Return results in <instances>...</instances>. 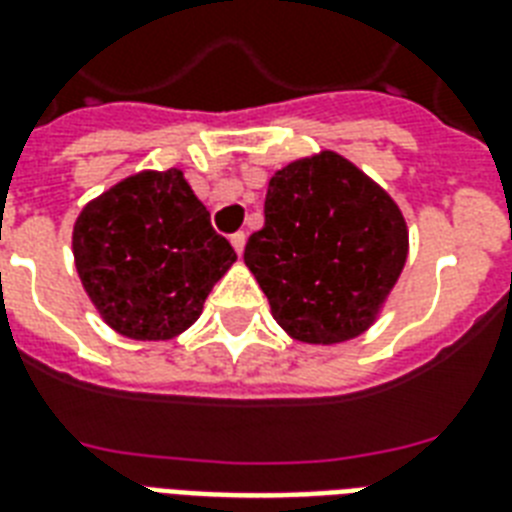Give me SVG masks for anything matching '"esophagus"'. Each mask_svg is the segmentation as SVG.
<instances>
[{"label":"esophagus","instance_id":"obj_1","mask_svg":"<svg viewBox=\"0 0 512 512\" xmlns=\"http://www.w3.org/2000/svg\"><path fill=\"white\" fill-rule=\"evenodd\" d=\"M231 244H233V249H236V255H241V252H244V244H247V233L244 231L233 233Z\"/></svg>","mask_w":512,"mask_h":512}]
</instances>
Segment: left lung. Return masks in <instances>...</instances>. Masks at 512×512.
<instances>
[{
	"label": "left lung",
	"mask_w": 512,
	"mask_h": 512,
	"mask_svg": "<svg viewBox=\"0 0 512 512\" xmlns=\"http://www.w3.org/2000/svg\"><path fill=\"white\" fill-rule=\"evenodd\" d=\"M409 233L380 185L335 151L297 159L265 193L244 263L289 337L332 345L372 327L404 271Z\"/></svg>",
	"instance_id": "8db88e82"
}]
</instances>
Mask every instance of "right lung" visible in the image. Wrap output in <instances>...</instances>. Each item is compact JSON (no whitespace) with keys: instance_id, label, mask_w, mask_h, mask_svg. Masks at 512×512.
I'll list each match as a JSON object with an SVG mask.
<instances>
[{"instance_id":"right-lung-1","label":"right lung","mask_w":512,"mask_h":512,"mask_svg":"<svg viewBox=\"0 0 512 512\" xmlns=\"http://www.w3.org/2000/svg\"><path fill=\"white\" fill-rule=\"evenodd\" d=\"M74 260L108 327L132 340H170L199 319L236 260L180 170L138 172L76 217Z\"/></svg>"}]
</instances>
